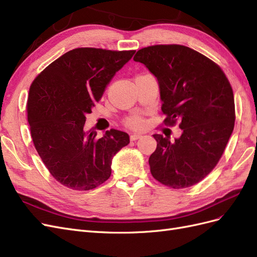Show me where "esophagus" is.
Returning a JSON list of instances; mask_svg holds the SVG:
<instances>
[{
    "instance_id": "esophagus-1",
    "label": "esophagus",
    "mask_w": 257,
    "mask_h": 257,
    "mask_svg": "<svg viewBox=\"0 0 257 257\" xmlns=\"http://www.w3.org/2000/svg\"><path fill=\"white\" fill-rule=\"evenodd\" d=\"M142 137H143L142 134H132V135L130 136V139H131L132 142H134V141H137V139L142 138Z\"/></svg>"
}]
</instances>
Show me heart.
Returning a JSON list of instances; mask_svg holds the SVG:
<instances>
[{
  "instance_id": "obj_1",
  "label": "heart",
  "mask_w": 257,
  "mask_h": 257,
  "mask_svg": "<svg viewBox=\"0 0 257 257\" xmlns=\"http://www.w3.org/2000/svg\"><path fill=\"white\" fill-rule=\"evenodd\" d=\"M126 125L132 128H139L144 125V121L139 116H132L126 121Z\"/></svg>"
}]
</instances>
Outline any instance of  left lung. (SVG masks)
<instances>
[{
	"label": "left lung",
	"instance_id": "obj_1",
	"mask_svg": "<svg viewBox=\"0 0 257 257\" xmlns=\"http://www.w3.org/2000/svg\"><path fill=\"white\" fill-rule=\"evenodd\" d=\"M141 62L158 79L164 123L180 122L172 143L154 134L150 155L154 179L173 189L200 182L220 161L235 125L234 93L213 61L182 45H154L138 50Z\"/></svg>",
	"mask_w": 257,
	"mask_h": 257
}]
</instances>
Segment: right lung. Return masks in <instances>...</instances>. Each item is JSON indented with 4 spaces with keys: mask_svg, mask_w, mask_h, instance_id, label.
I'll use <instances>...</instances> for the list:
<instances>
[{
    "mask_svg": "<svg viewBox=\"0 0 257 257\" xmlns=\"http://www.w3.org/2000/svg\"><path fill=\"white\" fill-rule=\"evenodd\" d=\"M134 53L73 49L31 84L27 111L35 149L52 177L68 189L89 191L104 183L112 158L130 143L125 132L111 128L97 138L94 128L83 127L85 115Z\"/></svg>",
    "mask_w": 257,
    "mask_h": 257,
    "instance_id": "obj_1",
    "label": "right lung"
}]
</instances>
